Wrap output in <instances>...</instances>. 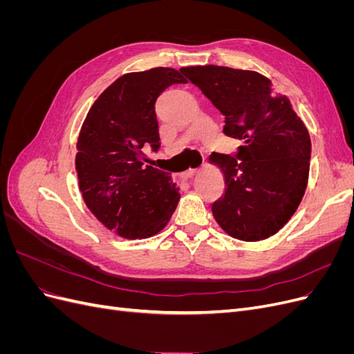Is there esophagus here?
I'll return each instance as SVG.
<instances>
[{"mask_svg":"<svg viewBox=\"0 0 354 354\" xmlns=\"http://www.w3.org/2000/svg\"><path fill=\"white\" fill-rule=\"evenodd\" d=\"M198 168H190V169H187V171H185V173H181L180 174V177L181 178H185V180H189V178H192V177H194L196 173H198Z\"/></svg>","mask_w":354,"mask_h":354,"instance_id":"obj_1","label":"esophagus"}]
</instances>
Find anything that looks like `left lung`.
<instances>
[{
  "instance_id": "obj_1",
  "label": "left lung",
  "mask_w": 354,
  "mask_h": 354,
  "mask_svg": "<svg viewBox=\"0 0 354 354\" xmlns=\"http://www.w3.org/2000/svg\"><path fill=\"white\" fill-rule=\"evenodd\" d=\"M180 72L224 115V134L243 142L234 156H209L226 185L212 203L214 218L232 238L272 236L292 217L307 187L312 143L304 122L259 72L214 65Z\"/></svg>"
}]
</instances>
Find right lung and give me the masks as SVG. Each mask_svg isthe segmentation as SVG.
Masks as SVG:
<instances>
[{
  "label": "right lung",
  "mask_w": 354,
  "mask_h": 354,
  "mask_svg": "<svg viewBox=\"0 0 354 354\" xmlns=\"http://www.w3.org/2000/svg\"><path fill=\"white\" fill-rule=\"evenodd\" d=\"M187 82L173 68L125 73L93 103L75 158L85 205L102 224L127 239L151 238L177 208L180 190L165 171L145 165L158 151L155 103L173 84Z\"/></svg>",
  "instance_id": "1"
}]
</instances>
